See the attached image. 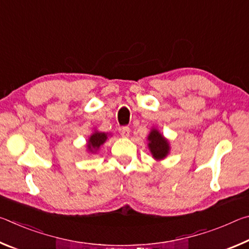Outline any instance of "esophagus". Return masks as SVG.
<instances>
[{"instance_id": "obj_1", "label": "esophagus", "mask_w": 249, "mask_h": 249, "mask_svg": "<svg viewBox=\"0 0 249 249\" xmlns=\"http://www.w3.org/2000/svg\"><path fill=\"white\" fill-rule=\"evenodd\" d=\"M120 133L122 135V137L127 138L129 136V127H127V126H123V127L120 128Z\"/></svg>"}]
</instances>
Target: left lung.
Wrapping results in <instances>:
<instances>
[{
  "instance_id": "1",
  "label": "left lung",
  "mask_w": 249,
  "mask_h": 249,
  "mask_svg": "<svg viewBox=\"0 0 249 249\" xmlns=\"http://www.w3.org/2000/svg\"><path fill=\"white\" fill-rule=\"evenodd\" d=\"M147 141H148V148L150 153L156 160H162L169 154V142L159 133L158 129H151Z\"/></svg>"
}]
</instances>
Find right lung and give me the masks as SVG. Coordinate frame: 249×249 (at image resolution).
Returning <instances> with one entry per match:
<instances>
[{
	"label": "right lung",
	"instance_id": "right-lung-1",
	"mask_svg": "<svg viewBox=\"0 0 249 249\" xmlns=\"http://www.w3.org/2000/svg\"><path fill=\"white\" fill-rule=\"evenodd\" d=\"M107 140V133H102V132H94L91 135L89 141H88V150L90 153H95L96 150H99V148L102 146L105 141Z\"/></svg>",
	"mask_w": 249,
	"mask_h": 249
}]
</instances>
